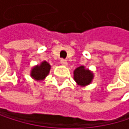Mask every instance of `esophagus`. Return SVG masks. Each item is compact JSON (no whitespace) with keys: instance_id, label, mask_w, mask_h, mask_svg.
Listing matches in <instances>:
<instances>
[{"instance_id":"34e87169","label":"esophagus","mask_w":129,"mask_h":129,"mask_svg":"<svg viewBox=\"0 0 129 129\" xmlns=\"http://www.w3.org/2000/svg\"><path fill=\"white\" fill-rule=\"evenodd\" d=\"M60 63L62 64V65H63V66H67V61L66 59H62L60 60Z\"/></svg>"}]
</instances>
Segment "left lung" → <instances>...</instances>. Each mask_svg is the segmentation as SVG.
Segmentation results:
<instances>
[{"label":"left lung","instance_id":"left-lung-1","mask_svg":"<svg viewBox=\"0 0 129 129\" xmlns=\"http://www.w3.org/2000/svg\"><path fill=\"white\" fill-rule=\"evenodd\" d=\"M93 73L84 66H80L74 70L73 79L77 84L80 87H84L90 84L93 80Z\"/></svg>","mask_w":129,"mask_h":129}]
</instances>
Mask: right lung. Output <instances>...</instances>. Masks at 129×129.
I'll return each mask as SVG.
<instances>
[{
  "label": "right lung",
  "mask_w": 129,
  "mask_h": 129,
  "mask_svg": "<svg viewBox=\"0 0 129 129\" xmlns=\"http://www.w3.org/2000/svg\"><path fill=\"white\" fill-rule=\"evenodd\" d=\"M50 69V64L46 61H42L39 65H36L31 68L30 76L36 81H42L49 75Z\"/></svg>",
  "instance_id": "1"
}]
</instances>
